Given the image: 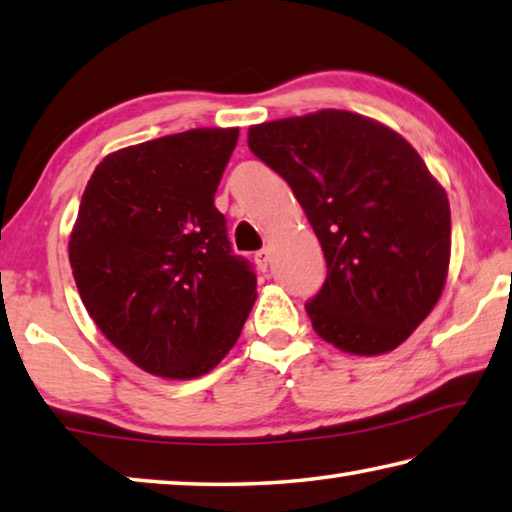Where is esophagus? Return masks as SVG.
I'll use <instances>...</instances> for the list:
<instances>
[{"label": "esophagus", "mask_w": 512, "mask_h": 512, "mask_svg": "<svg viewBox=\"0 0 512 512\" xmlns=\"http://www.w3.org/2000/svg\"><path fill=\"white\" fill-rule=\"evenodd\" d=\"M254 261H256V265L261 267V270L265 272L267 267H270V263H272V249H270V247H263L261 251H256Z\"/></svg>", "instance_id": "obj_1"}]
</instances>
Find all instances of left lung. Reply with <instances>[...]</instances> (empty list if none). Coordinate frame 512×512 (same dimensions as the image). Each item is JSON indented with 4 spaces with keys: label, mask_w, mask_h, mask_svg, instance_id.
Segmentation results:
<instances>
[{
    "label": "left lung",
    "mask_w": 512,
    "mask_h": 512,
    "mask_svg": "<svg viewBox=\"0 0 512 512\" xmlns=\"http://www.w3.org/2000/svg\"><path fill=\"white\" fill-rule=\"evenodd\" d=\"M247 143L324 249L326 283L306 303L315 333L353 355L400 346L441 299L452 249L447 193L414 146L346 110L251 125Z\"/></svg>",
    "instance_id": "8db88e82"
}]
</instances>
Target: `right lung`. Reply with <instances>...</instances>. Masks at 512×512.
Wrapping results in <instances>:
<instances>
[{"label": "right lung", "mask_w": 512, "mask_h": 512, "mask_svg": "<svg viewBox=\"0 0 512 512\" xmlns=\"http://www.w3.org/2000/svg\"><path fill=\"white\" fill-rule=\"evenodd\" d=\"M238 128L128 146L94 168L69 236L89 317L139 369L193 380L238 342L256 276L215 209Z\"/></svg>", "instance_id": "add662e5"}]
</instances>
